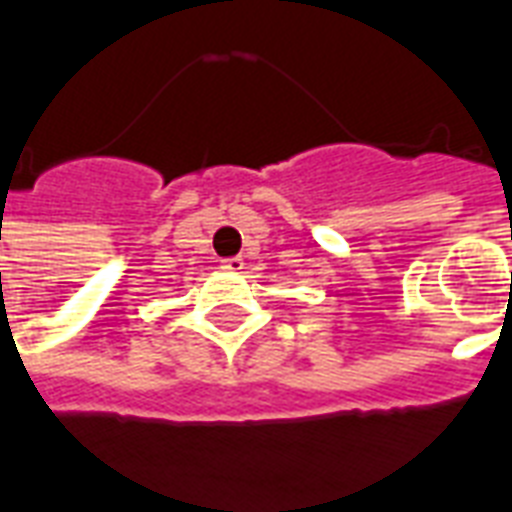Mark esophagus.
<instances>
[{
	"mask_svg": "<svg viewBox=\"0 0 512 512\" xmlns=\"http://www.w3.org/2000/svg\"><path fill=\"white\" fill-rule=\"evenodd\" d=\"M224 269H229V272H240V269H245L243 256H232V259H224Z\"/></svg>",
	"mask_w": 512,
	"mask_h": 512,
	"instance_id": "esophagus-1",
	"label": "esophagus"
}]
</instances>
